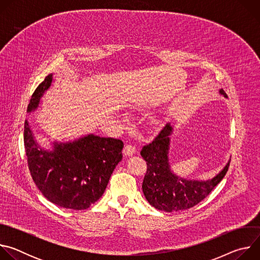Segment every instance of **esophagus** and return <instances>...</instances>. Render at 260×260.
Segmentation results:
<instances>
[{
  "label": "esophagus",
  "instance_id": "34e87169",
  "mask_svg": "<svg viewBox=\"0 0 260 260\" xmlns=\"http://www.w3.org/2000/svg\"><path fill=\"white\" fill-rule=\"evenodd\" d=\"M123 152H124L125 155L131 156V155H133V154L136 153V147L133 146V145H131V144H127V145H125V147H124Z\"/></svg>",
  "mask_w": 260,
  "mask_h": 260
}]
</instances>
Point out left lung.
<instances>
[{
	"mask_svg": "<svg viewBox=\"0 0 260 260\" xmlns=\"http://www.w3.org/2000/svg\"><path fill=\"white\" fill-rule=\"evenodd\" d=\"M220 93L228 96L223 89ZM172 126L167 123L152 142L143 146L141 155L147 171L142 188L146 200L154 208L165 211H182L198 205L223 179L230 162L216 177L208 181H188L178 178L171 172L168 151Z\"/></svg>",
	"mask_w": 260,
	"mask_h": 260,
	"instance_id": "1",
	"label": "left lung"
}]
</instances>
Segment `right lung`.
Wrapping results in <instances>:
<instances>
[{"label": "right lung", "mask_w": 260, "mask_h": 260, "mask_svg": "<svg viewBox=\"0 0 260 260\" xmlns=\"http://www.w3.org/2000/svg\"><path fill=\"white\" fill-rule=\"evenodd\" d=\"M52 75L34 91L27 112L38 107L49 88ZM24 149L30 176L43 196L51 203L72 210H85L104 193L109 179L122 159L123 142L89 135L78 141L56 144L53 151L37 145L27 120L24 122Z\"/></svg>", "instance_id": "obj_1"}]
</instances>
